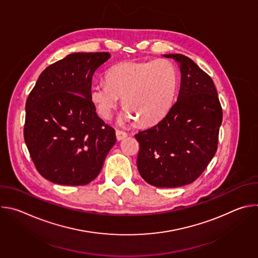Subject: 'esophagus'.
I'll return each instance as SVG.
<instances>
[{
  "instance_id": "34e87169",
  "label": "esophagus",
  "mask_w": 258,
  "mask_h": 258,
  "mask_svg": "<svg viewBox=\"0 0 258 258\" xmlns=\"http://www.w3.org/2000/svg\"><path fill=\"white\" fill-rule=\"evenodd\" d=\"M115 134H116V139H117L118 141H121V140H123L125 137H127V134H126L125 132H123V131H120V130H116Z\"/></svg>"
}]
</instances>
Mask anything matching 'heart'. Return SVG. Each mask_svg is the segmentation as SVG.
Listing matches in <instances>:
<instances>
[{
    "instance_id": "heart-1",
    "label": "heart",
    "mask_w": 258,
    "mask_h": 258,
    "mask_svg": "<svg viewBox=\"0 0 258 258\" xmlns=\"http://www.w3.org/2000/svg\"><path fill=\"white\" fill-rule=\"evenodd\" d=\"M107 83H96L91 98L104 119L112 116L119 98L125 107L121 121L138 119L151 125L163 118L172 107L177 88L178 71L167 59L130 60L106 72Z\"/></svg>"
}]
</instances>
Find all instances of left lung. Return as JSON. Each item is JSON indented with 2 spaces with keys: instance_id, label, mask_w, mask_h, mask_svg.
Instances as JSON below:
<instances>
[{
  "instance_id": "1",
  "label": "left lung",
  "mask_w": 258,
  "mask_h": 258,
  "mask_svg": "<svg viewBox=\"0 0 258 258\" xmlns=\"http://www.w3.org/2000/svg\"><path fill=\"white\" fill-rule=\"evenodd\" d=\"M179 63L176 102L155 125L135 135L140 144L141 176L158 188H175L196 180L213 158L223 109L212 79L192 59L163 55Z\"/></svg>"
}]
</instances>
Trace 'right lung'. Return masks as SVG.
Segmentation results:
<instances>
[{
	"label": "right lung",
	"mask_w": 258,
	"mask_h": 258,
	"mask_svg": "<svg viewBox=\"0 0 258 258\" xmlns=\"http://www.w3.org/2000/svg\"><path fill=\"white\" fill-rule=\"evenodd\" d=\"M109 58L108 52L70 54L49 65L27 97L24 141L36 170L52 182H91L116 142L91 98L94 73Z\"/></svg>",
	"instance_id": "add662e5"
}]
</instances>
